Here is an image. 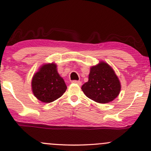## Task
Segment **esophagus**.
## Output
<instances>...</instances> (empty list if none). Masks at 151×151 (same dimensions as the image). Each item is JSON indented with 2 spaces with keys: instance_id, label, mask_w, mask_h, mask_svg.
I'll return each mask as SVG.
<instances>
[{
  "instance_id": "1",
  "label": "esophagus",
  "mask_w": 151,
  "mask_h": 151,
  "mask_svg": "<svg viewBox=\"0 0 151 151\" xmlns=\"http://www.w3.org/2000/svg\"><path fill=\"white\" fill-rule=\"evenodd\" d=\"M72 83H73V84H78V85H80L82 84V82H80V81H78V80H73V81H72Z\"/></svg>"
}]
</instances>
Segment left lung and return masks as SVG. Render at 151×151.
I'll return each mask as SVG.
<instances>
[{
	"instance_id": "1",
	"label": "left lung",
	"mask_w": 151,
	"mask_h": 151,
	"mask_svg": "<svg viewBox=\"0 0 151 151\" xmlns=\"http://www.w3.org/2000/svg\"><path fill=\"white\" fill-rule=\"evenodd\" d=\"M87 97L100 104L112 101L121 91L119 78L108 63L101 61L91 67L88 81L82 86Z\"/></svg>"
}]
</instances>
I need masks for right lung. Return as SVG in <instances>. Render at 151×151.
<instances>
[{
  "label": "right lung",
  "instance_id": "add662e5",
  "mask_svg": "<svg viewBox=\"0 0 151 151\" xmlns=\"http://www.w3.org/2000/svg\"><path fill=\"white\" fill-rule=\"evenodd\" d=\"M31 86L35 97L44 103L55 101L67 90L65 81L58 74L55 63L42 65L32 77Z\"/></svg>",
  "mask_w": 151,
  "mask_h": 151
}]
</instances>
